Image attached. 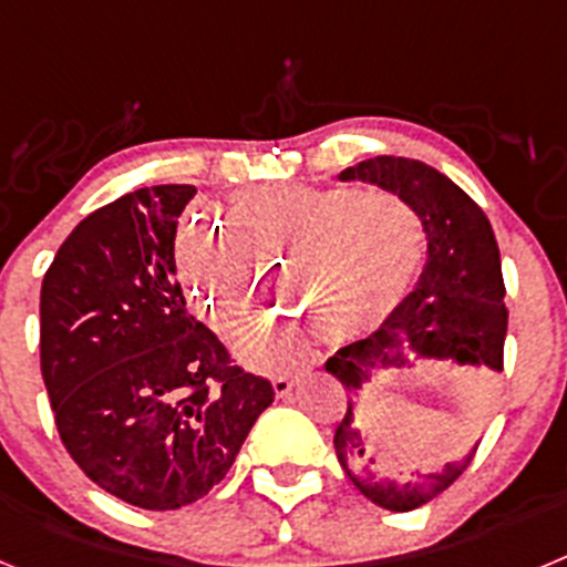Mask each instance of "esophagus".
Segmentation results:
<instances>
[{
  "mask_svg": "<svg viewBox=\"0 0 567 567\" xmlns=\"http://www.w3.org/2000/svg\"><path fill=\"white\" fill-rule=\"evenodd\" d=\"M272 389L278 398H289V392L295 389V378H287V374H278V378H272Z\"/></svg>",
  "mask_w": 567,
  "mask_h": 567,
  "instance_id": "obj_1",
  "label": "esophagus"
}]
</instances>
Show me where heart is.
<instances>
[{
    "mask_svg": "<svg viewBox=\"0 0 567 567\" xmlns=\"http://www.w3.org/2000/svg\"><path fill=\"white\" fill-rule=\"evenodd\" d=\"M224 224L195 213L175 240V264L195 312L238 334L267 303V269L305 315H275L238 343L264 372L307 358L315 330L352 340L383 327L417 284L429 227L412 202L360 187H278L233 195Z\"/></svg>",
    "mask_w": 567,
    "mask_h": 567,
    "instance_id": "1",
    "label": "heart"
}]
</instances>
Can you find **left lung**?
<instances>
[{
	"label": "left lung",
	"instance_id": "obj_1",
	"mask_svg": "<svg viewBox=\"0 0 567 567\" xmlns=\"http://www.w3.org/2000/svg\"><path fill=\"white\" fill-rule=\"evenodd\" d=\"M340 182H363L400 195L423 213L429 227V255L417 287L398 312L374 334L343 346L327 360L358 400L363 383L385 369H403L409 358L445 360L503 372V346L508 329L499 247L491 221L457 184L440 169L414 158L378 155L338 175ZM349 400L334 432V452L346 477L365 499L389 511H414L434 499L463 474L474 449L457 463H445L417 480H392L380 474L374 445Z\"/></svg>",
	"mask_w": 567,
	"mask_h": 567
}]
</instances>
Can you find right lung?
<instances>
[{"label": "right lung", "instance_id": "add662e5", "mask_svg": "<svg viewBox=\"0 0 567 567\" xmlns=\"http://www.w3.org/2000/svg\"><path fill=\"white\" fill-rule=\"evenodd\" d=\"M189 184L115 198L68 235L42 280V378L59 437L107 494L147 511L227 477L272 383L233 365L175 284Z\"/></svg>", "mask_w": 567, "mask_h": 567}]
</instances>
